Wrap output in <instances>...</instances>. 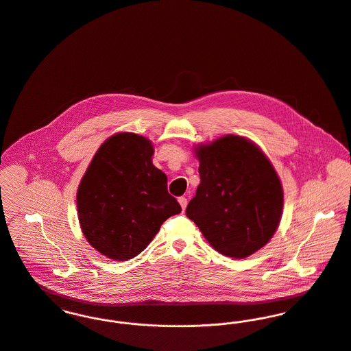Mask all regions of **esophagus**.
<instances>
[{"label":"esophagus","instance_id":"1","mask_svg":"<svg viewBox=\"0 0 351 351\" xmlns=\"http://www.w3.org/2000/svg\"><path fill=\"white\" fill-rule=\"evenodd\" d=\"M179 203H180V206H182V208H183V211H184L186 207H187V203H189L187 199H186L184 196H180V197H179Z\"/></svg>","mask_w":351,"mask_h":351}]
</instances>
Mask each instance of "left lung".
Wrapping results in <instances>:
<instances>
[{
  "instance_id": "obj_1",
  "label": "left lung",
  "mask_w": 351,
  "mask_h": 351,
  "mask_svg": "<svg viewBox=\"0 0 351 351\" xmlns=\"http://www.w3.org/2000/svg\"><path fill=\"white\" fill-rule=\"evenodd\" d=\"M200 184L186 214L217 252L243 259L265 247L283 210L282 183L267 156L242 136L195 148Z\"/></svg>"
}]
</instances>
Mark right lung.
Listing matches in <instances>:
<instances>
[{
  "instance_id": "obj_1",
  "label": "right lung",
  "mask_w": 351,
  "mask_h": 351,
  "mask_svg": "<svg viewBox=\"0 0 351 351\" xmlns=\"http://www.w3.org/2000/svg\"><path fill=\"white\" fill-rule=\"evenodd\" d=\"M152 155L148 138L116 134L101 144L81 179L77 213L82 234L110 259L135 258L162 223L182 211Z\"/></svg>"
}]
</instances>
